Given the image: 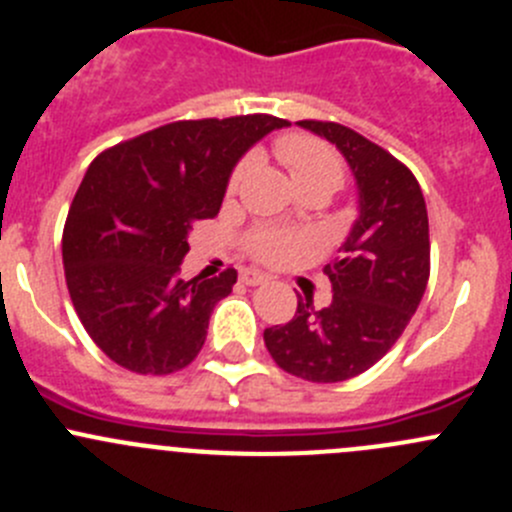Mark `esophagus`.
<instances>
[{
    "label": "esophagus",
    "instance_id": "1",
    "mask_svg": "<svg viewBox=\"0 0 512 512\" xmlns=\"http://www.w3.org/2000/svg\"><path fill=\"white\" fill-rule=\"evenodd\" d=\"M238 279H241V284H246V286H259V284H264L266 276L259 274V271H253V269H243Z\"/></svg>",
    "mask_w": 512,
    "mask_h": 512
}]
</instances>
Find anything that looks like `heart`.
<instances>
[{"mask_svg": "<svg viewBox=\"0 0 512 512\" xmlns=\"http://www.w3.org/2000/svg\"><path fill=\"white\" fill-rule=\"evenodd\" d=\"M274 153L281 163L289 170L291 180L296 183L301 193L309 191H326L334 193L344 183L347 175V165H344L342 153L326 140L316 138L309 133H286L276 138ZM253 168L251 158H241L233 170L228 173L226 193L236 196L241 191L243 180L248 178ZM248 256H253L261 264H286V261L296 259L306 248V238L296 236V233L281 231V228L259 226L251 228L243 238Z\"/></svg>", "mask_w": 512, "mask_h": 512, "instance_id": "1", "label": "heart"}]
</instances>
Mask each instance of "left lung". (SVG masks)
Masks as SVG:
<instances>
[{
	"instance_id": "8db88e82",
	"label": "left lung",
	"mask_w": 512,
	"mask_h": 512,
	"mask_svg": "<svg viewBox=\"0 0 512 512\" xmlns=\"http://www.w3.org/2000/svg\"><path fill=\"white\" fill-rule=\"evenodd\" d=\"M337 145L359 188V218L344 256L324 266L332 304L306 296L289 324L264 332L271 359L306 382L332 384L367 372L394 347L430 279V223L412 170L347 125L299 120Z\"/></svg>"
}]
</instances>
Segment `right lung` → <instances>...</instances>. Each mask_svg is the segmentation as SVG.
I'll list each match as a JSON object with an SVG mask.
<instances>
[{"instance_id": "add662e5", "label": "right lung", "mask_w": 512, "mask_h": 512, "mask_svg": "<svg viewBox=\"0 0 512 512\" xmlns=\"http://www.w3.org/2000/svg\"><path fill=\"white\" fill-rule=\"evenodd\" d=\"M284 125L261 113L178 120L92 160L67 213L62 264L85 332L115 364L160 377L198 357L238 274L180 279L188 233L218 216L238 158Z\"/></svg>"}]
</instances>
